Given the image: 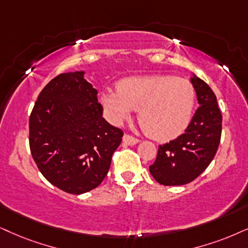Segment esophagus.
<instances>
[{"label":"esophagus","instance_id":"esophagus-1","mask_svg":"<svg viewBox=\"0 0 248 248\" xmlns=\"http://www.w3.org/2000/svg\"><path fill=\"white\" fill-rule=\"evenodd\" d=\"M122 140H124V143L128 144V145H135V144L139 143V140L135 139L134 136H131V135H129V134H124Z\"/></svg>","mask_w":248,"mask_h":248}]
</instances>
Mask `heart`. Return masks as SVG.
Masks as SVG:
<instances>
[{"label": "heart", "instance_id": "1", "mask_svg": "<svg viewBox=\"0 0 248 248\" xmlns=\"http://www.w3.org/2000/svg\"><path fill=\"white\" fill-rule=\"evenodd\" d=\"M117 92H106L102 103L114 124H121L139 108L147 135L168 140L189 126L196 106V90L186 79L171 75H150L124 79Z\"/></svg>", "mask_w": 248, "mask_h": 248}]
</instances>
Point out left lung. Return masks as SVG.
Instances as JSON below:
<instances>
[{
    "mask_svg": "<svg viewBox=\"0 0 248 248\" xmlns=\"http://www.w3.org/2000/svg\"><path fill=\"white\" fill-rule=\"evenodd\" d=\"M199 108L186 133L159 145L150 173L162 186H183L196 180L208 167L217 151L222 133V114L215 93L205 81L191 79Z\"/></svg>",
    "mask_w": 248,
    "mask_h": 248,
    "instance_id": "8db88e82",
    "label": "left lung"
}]
</instances>
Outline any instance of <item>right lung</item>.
<instances>
[{"label":"right lung","instance_id":"right-lung-1","mask_svg":"<svg viewBox=\"0 0 248 248\" xmlns=\"http://www.w3.org/2000/svg\"><path fill=\"white\" fill-rule=\"evenodd\" d=\"M84 72L62 73L40 93L30 115V149L52 186L81 194L104 180L124 131L109 124Z\"/></svg>","mask_w":248,"mask_h":248}]
</instances>
